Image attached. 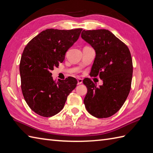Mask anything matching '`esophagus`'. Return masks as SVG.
Masks as SVG:
<instances>
[{
    "instance_id": "obj_1",
    "label": "esophagus",
    "mask_w": 153,
    "mask_h": 153,
    "mask_svg": "<svg viewBox=\"0 0 153 153\" xmlns=\"http://www.w3.org/2000/svg\"><path fill=\"white\" fill-rule=\"evenodd\" d=\"M77 84L78 85H80V84L82 83V79H77Z\"/></svg>"
}]
</instances>
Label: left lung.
Returning a JSON list of instances; mask_svg holds the SVG:
<instances>
[{
    "label": "left lung",
    "mask_w": 153,
    "mask_h": 153,
    "mask_svg": "<svg viewBox=\"0 0 153 153\" xmlns=\"http://www.w3.org/2000/svg\"><path fill=\"white\" fill-rule=\"evenodd\" d=\"M82 38L96 51L90 75H99L103 85L90 79L83 80L87 87L84 99L86 109L98 118L109 117L122 107L130 92L133 63L129 48L109 30H83Z\"/></svg>",
    "instance_id": "obj_1"
}]
</instances>
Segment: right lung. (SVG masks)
Returning <instances> with one entry per match:
<instances>
[{
  "label": "right lung",
  "mask_w": 153,
  "mask_h": 153,
  "mask_svg": "<svg viewBox=\"0 0 153 153\" xmlns=\"http://www.w3.org/2000/svg\"><path fill=\"white\" fill-rule=\"evenodd\" d=\"M82 30H45L24 49L20 63L22 92L29 107L39 116L48 117L58 114L76 88V79L68 77L55 82L51 71L64 61Z\"/></svg>",
  "instance_id": "obj_1"
}]
</instances>
